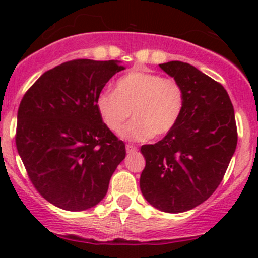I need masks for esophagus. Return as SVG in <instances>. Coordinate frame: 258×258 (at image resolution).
Returning <instances> with one entry per match:
<instances>
[{
    "mask_svg": "<svg viewBox=\"0 0 258 258\" xmlns=\"http://www.w3.org/2000/svg\"><path fill=\"white\" fill-rule=\"evenodd\" d=\"M126 151H127V153H135V152H137V147L134 145H127Z\"/></svg>",
    "mask_w": 258,
    "mask_h": 258,
    "instance_id": "obj_1",
    "label": "esophagus"
}]
</instances>
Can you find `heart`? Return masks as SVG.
I'll return each mask as SVG.
<instances>
[{"mask_svg": "<svg viewBox=\"0 0 258 258\" xmlns=\"http://www.w3.org/2000/svg\"><path fill=\"white\" fill-rule=\"evenodd\" d=\"M184 91L175 79L132 70L114 83V91H101L96 108L110 131L118 134L132 114L134 119L122 131L124 139L146 141L170 134L181 118Z\"/></svg>", "mask_w": 258, "mask_h": 258, "instance_id": "obj_1", "label": "heart"}]
</instances>
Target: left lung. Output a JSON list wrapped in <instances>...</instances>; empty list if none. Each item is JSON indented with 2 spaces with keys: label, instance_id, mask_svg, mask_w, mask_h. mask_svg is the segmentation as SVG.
Here are the masks:
<instances>
[{
  "label": "left lung",
  "instance_id": "obj_1",
  "mask_svg": "<svg viewBox=\"0 0 258 258\" xmlns=\"http://www.w3.org/2000/svg\"><path fill=\"white\" fill-rule=\"evenodd\" d=\"M160 67L183 87L184 107L170 134L141 147L146 166L140 187L153 207L179 213L201 205L220 186L237 146V126L220 82L186 62Z\"/></svg>",
  "mask_w": 258,
  "mask_h": 258
}]
</instances>
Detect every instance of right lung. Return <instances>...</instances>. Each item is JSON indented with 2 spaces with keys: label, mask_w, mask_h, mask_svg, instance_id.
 Masks as SVG:
<instances>
[{
  "label": "right lung",
  "mask_w": 258,
  "mask_h": 258,
  "mask_svg": "<svg viewBox=\"0 0 258 258\" xmlns=\"http://www.w3.org/2000/svg\"><path fill=\"white\" fill-rule=\"evenodd\" d=\"M118 62L74 59L46 71L22 97L16 147L38 194L67 211L88 210L106 196L126 146L105 126L96 97Z\"/></svg>",
  "instance_id": "right-lung-1"
}]
</instances>
